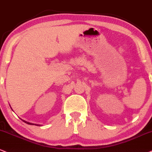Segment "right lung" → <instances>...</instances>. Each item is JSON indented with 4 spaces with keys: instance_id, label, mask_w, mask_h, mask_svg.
Returning a JSON list of instances; mask_svg holds the SVG:
<instances>
[{
    "instance_id": "obj_1",
    "label": "right lung",
    "mask_w": 152,
    "mask_h": 152,
    "mask_svg": "<svg viewBox=\"0 0 152 152\" xmlns=\"http://www.w3.org/2000/svg\"><path fill=\"white\" fill-rule=\"evenodd\" d=\"M23 122H24L25 123H26V124H31V125H33V124H33V123H30V122H26V121H25V120H23ZM35 125H37V126H38V124H35Z\"/></svg>"
}]
</instances>
